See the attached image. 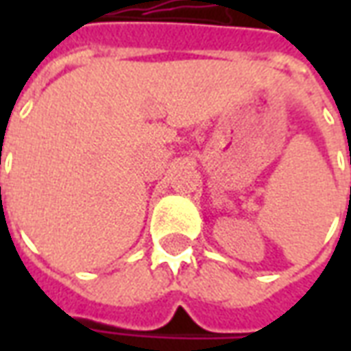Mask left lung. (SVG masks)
<instances>
[{"label": "left lung", "mask_w": 351, "mask_h": 351, "mask_svg": "<svg viewBox=\"0 0 351 351\" xmlns=\"http://www.w3.org/2000/svg\"><path fill=\"white\" fill-rule=\"evenodd\" d=\"M350 163H351V152H350Z\"/></svg>", "instance_id": "8db88e82"}]
</instances>
